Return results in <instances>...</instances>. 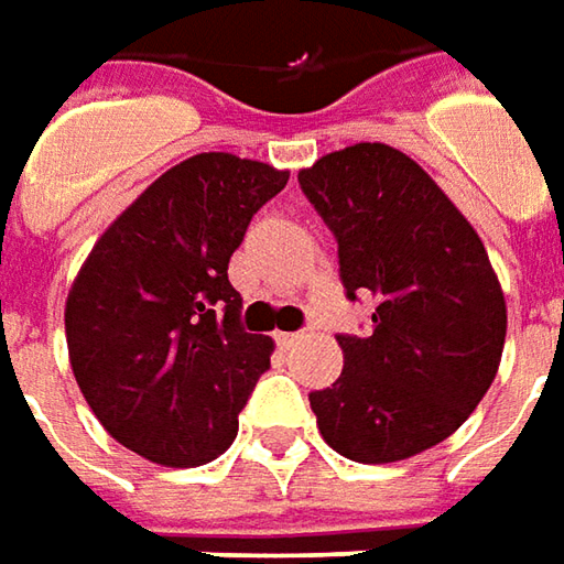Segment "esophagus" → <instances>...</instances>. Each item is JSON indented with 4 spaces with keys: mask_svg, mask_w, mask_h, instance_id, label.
Returning <instances> with one entry per match:
<instances>
[{
    "mask_svg": "<svg viewBox=\"0 0 564 564\" xmlns=\"http://www.w3.org/2000/svg\"><path fill=\"white\" fill-rule=\"evenodd\" d=\"M301 333H275V341L282 345V348H292V345H297L301 341Z\"/></svg>",
    "mask_w": 564,
    "mask_h": 564,
    "instance_id": "obj_1",
    "label": "esophagus"
}]
</instances>
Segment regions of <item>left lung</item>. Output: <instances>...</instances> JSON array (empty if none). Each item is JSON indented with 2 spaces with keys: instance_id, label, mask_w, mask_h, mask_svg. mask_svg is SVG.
<instances>
[{
  "instance_id": "1",
  "label": "left lung",
  "mask_w": 564,
  "mask_h": 564,
  "mask_svg": "<svg viewBox=\"0 0 564 564\" xmlns=\"http://www.w3.org/2000/svg\"><path fill=\"white\" fill-rule=\"evenodd\" d=\"M338 241L345 294H373V333L338 336L341 377L311 392L323 440L389 465L448 440L487 395L506 345V294L480 235L421 165L355 143L297 172Z\"/></svg>"
}]
</instances>
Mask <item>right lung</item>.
I'll return each instance as SVG.
<instances>
[{"label": "right lung", "instance_id": "1", "mask_svg": "<svg viewBox=\"0 0 564 564\" xmlns=\"http://www.w3.org/2000/svg\"><path fill=\"white\" fill-rule=\"evenodd\" d=\"M289 172L231 153L172 165L84 260L65 301L77 386L147 462L197 467L238 436L272 338L245 333L228 260Z\"/></svg>", "mask_w": 564, "mask_h": 564}]
</instances>
